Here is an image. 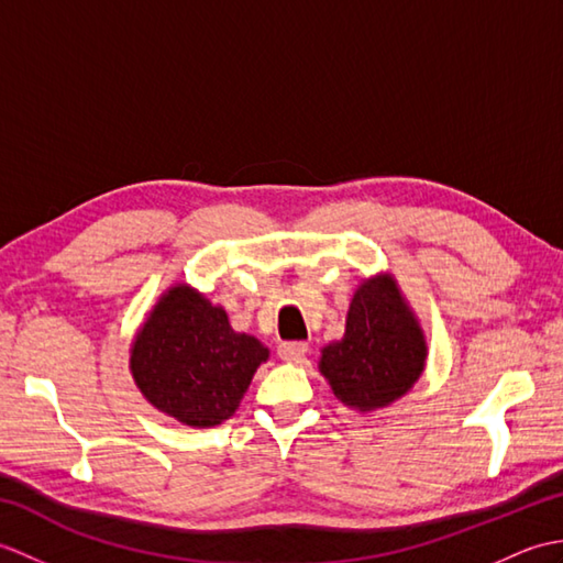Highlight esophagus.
<instances>
[{
  "mask_svg": "<svg viewBox=\"0 0 563 563\" xmlns=\"http://www.w3.org/2000/svg\"><path fill=\"white\" fill-rule=\"evenodd\" d=\"M307 351H309V345L305 341H283L278 345V355L283 357V361H290V363H300L307 355Z\"/></svg>",
  "mask_w": 563,
  "mask_h": 563,
  "instance_id": "esophagus-1",
  "label": "esophagus"
}]
</instances>
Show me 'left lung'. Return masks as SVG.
Returning a JSON list of instances; mask_svg holds the SVG:
<instances>
[{"instance_id":"1","label":"left lung","mask_w":563,"mask_h":563,"mask_svg":"<svg viewBox=\"0 0 563 563\" xmlns=\"http://www.w3.org/2000/svg\"><path fill=\"white\" fill-rule=\"evenodd\" d=\"M426 341L389 278L361 285L343 339L321 353V373L333 394L361 411L387 406L423 373Z\"/></svg>"}]
</instances>
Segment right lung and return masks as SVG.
<instances>
[{"instance_id": "right-lung-1", "label": "right lung", "mask_w": 563, "mask_h": 563, "mask_svg": "<svg viewBox=\"0 0 563 563\" xmlns=\"http://www.w3.org/2000/svg\"><path fill=\"white\" fill-rule=\"evenodd\" d=\"M266 357L268 349L236 333L224 309L178 285L140 329L130 369L159 411L186 426L210 428L236 411Z\"/></svg>"}]
</instances>
